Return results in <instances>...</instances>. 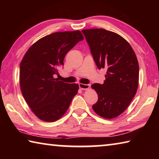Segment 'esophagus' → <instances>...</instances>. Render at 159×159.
Masks as SVG:
<instances>
[{
    "instance_id": "obj_1",
    "label": "esophagus",
    "mask_w": 159,
    "mask_h": 159,
    "mask_svg": "<svg viewBox=\"0 0 159 159\" xmlns=\"http://www.w3.org/2000/svg\"><path fill=\"white\" fill-rule=\"evenodd\" d=\"M79 88L81 90H88L90 88V85L83 84V83H79Z\"/></svg>"
}]
</instances>
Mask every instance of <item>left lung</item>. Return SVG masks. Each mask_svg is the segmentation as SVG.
Returning <instances> with one entry per match:
<instances>
[{
	"mask_svg": "<svg viewBox=\"0 0 159 159\" xmlns=\"http://www.w3.org/2000/svg\"><path fill=\"white\" fill-rule=\"evenodd\" d=\"M82 32L97 66L107 70L103 84L91 85L98 95L93 109L102 118H114L128 108L138 90V59L129 43L116 33L104 29Z\"/></svg>",
	"mask_w": 159,
	"mask_h": 159,
	"instance_id": "left-lung-1",
	"label": "left lung"
}]
</instances>
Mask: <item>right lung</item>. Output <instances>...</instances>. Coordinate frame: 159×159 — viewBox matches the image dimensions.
I'll list each match as a JSON object with an SVG mask.
<instances>
[{
  "label": "right lung",
  "mask_w": 159,
  "mask_h": 159,
  "mask_svg": "<svg viewBox=\"0 0 159 159\" xmlns=\"http://www.w3.org/2000/svg\"><path fill=\"white\" fill-rule=\"evenodd\" d=\"M80 31L55 32L37 41L26 51L20 66V89L36 116L54 122L69 109L79 90V84L55 79L64 65L66 53L83 40Z\"/></svg>",
  "instance_id": "add662e5"
}]
</instances>
